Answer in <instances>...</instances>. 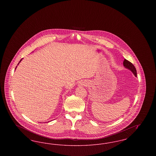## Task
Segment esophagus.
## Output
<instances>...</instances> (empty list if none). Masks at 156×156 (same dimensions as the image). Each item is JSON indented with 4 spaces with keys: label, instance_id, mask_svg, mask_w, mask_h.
<instances>
[{
    "label": "esophagus",
    "instance_id": "esophagus-1",
    "mask_svg": "<svg viewBox=\"0 0 156 156\" xmlns=\"http://www.w3.org/2000/svg\"><path fill=\"white\" fill-rule=\"evenodd\" d=\"M83 85H84V84H83Z\"/></svg>",
    "mask_w": 156,
    "mask_h": 156
}]
</instances>
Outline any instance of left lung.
Segmentation results:
<instances>
[{"label": "left lung", "instance_id": "obj_1", "mask_svg": "<svg viewBox=\"0 0 156 156\" xmlns=\"http://www.w3.org/2000/svg\"><path fill=\"white\" fill-rule=\"evenodd\" d=\"M123 66L124 67H125V68L130 69L133 73L134 75L136 76H137V72H136V69L135 67L134 66L133 64L130 62V61H129L128 60L125 59L123 61Z\"/></svg>", "mask_w": 156, "mask_h": 156}]
</instances>
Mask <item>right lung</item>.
Here are the masks:
<instances>
[{
	"mask_svg": "<svg viewBox=\"0 0 156 156\" xmlns=\"http://www.w3.org/2000/svg\"><path fill=\"white\" fill-rule=\"evenodd\" d=\"M22 59H20V61H22ZM16 68H15V69H16Z\"/></svg>",
	"mask_w": 156,
	"mask_h": 156,
	"instance_id": "add662e5",
	"label": "right lung"
}]
</instances>
